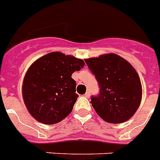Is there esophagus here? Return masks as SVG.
I'll return each mask as SVG.
<instances>
[{"label": "esophagus", "instance_id": "obj_1", "mask_svg": "<svg viewBox=\"0 0 160 160\" xmlns=\"http://www.w3.org/2000/svg\"><path fill=\"white\" fill-rule=\"evenodd\" d=\"M84 96L86 97V98H89V96H90V92L88 90V91H86V93H84Z\"/></svg>", "mask_w": 160, "mask_h": 160}]
</instances>
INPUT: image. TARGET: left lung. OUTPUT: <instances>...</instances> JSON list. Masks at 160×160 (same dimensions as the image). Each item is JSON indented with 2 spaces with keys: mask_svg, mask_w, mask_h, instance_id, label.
Instances as JSON below:
<instances>
[{
  "mask_svg": "<svg viewBox=\"0 0 160 160\" xmlns=\"http://www.w3.org/2000/svg\"><path fill=\"white\" fill-rule=\"evenodd\" d=\"M98 80L99 95L91 103L102 119L109 123L129 120L138 109L142 87L138 74L127 60L115 53L84 59Z\"/></svg>",
  "mask_w": 160,
  "mask_h": 160,
  "instance_id": "left-lung-1",
  "label": "left lung"
}]
</instances>
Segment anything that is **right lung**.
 Instances as JSON below:
<instances>
[{
	"instance_id": "right-lung-1",
	"label": "right lung",
	"mask_w": 160,
	"mask_h": 160,
	"mask_svg": "<svg viewBox=\"0 0 160 160\" xmlns=\"http://www.w3.org/2000/svg\"><path fill=\"white\" fill-rule=\"evenodd\" d=\"M84 66L82 59L60 52L36 60L26 71L22 85L23 99L31 116L47 125L67 118L79 97L71 75Z\"/></svg>"
}]
</instances>
